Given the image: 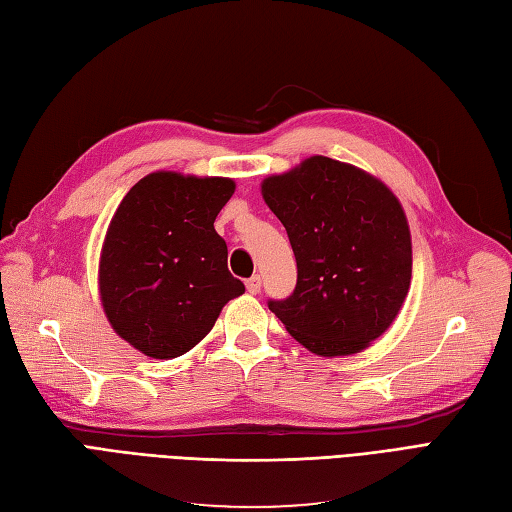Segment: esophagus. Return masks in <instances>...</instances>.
Returning a JSON list of instances; mask_svg holds the SVG:
<instances>
[{
    "label": "esophagus",
    "mask_w": 512,
    "mask_h": 512,
    "mask_svg": "<svg viewBox=\"0 0 512 512\" xmlns=\"http://www.w3.org/2000/svg\"><path fill=\"white\" fill-rule=\"evenodd\" d=\"M246 290L251 294H259L261 292V277L259 275H253L251 279L246 281Z\"/></svg>",
    "instance_id": "obj_1"
}]
</instances>
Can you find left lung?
Here are the masks:
<instances>
[{"label": "left lung", "instance_id": "left-lung-1", "mask_svg": "<svg viewBox=\"0 0 512 512\" xmlns=\"http://www.w3.org/2000/svg\"><path fill=\"white\" fill-rule=\"evenodd\" d=\"M288 231L296 288L270 312L323 358L366 349L397 318L412 279V240L401 202L355 165L310 157L261 183Z\"/></svg>", "mask_w": 512, "mask_h": 512}]
</instances>
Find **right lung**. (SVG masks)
<instances>
[{
    "mask_svg": "<svg viewBox=\"0 0 512 512\" xmlns=\"http://www.w3.org/2000/svg\"><path fill=\"white\" fill-rule=\"evenodd\" d=\"M233 192L231 178L161 170L117 207L100 253V301L115 334L148 358L187 353L244 294L213 229Z\"/></svg>",
    "mask_w": 512,
    "mask_h": 512,
    "instance_id": "right-lung-1",
    "label": "right lung"
}]
</instances>
